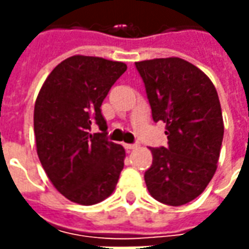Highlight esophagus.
Segmentation results:
<instances>
[{
  "instance_id": "34e87169",
  "label": "esophagus",
  "mask_w": 249,
  "mask_h": 249,
  "mask_svg": "<svg viewBox=\"0 0 249 249\" xmlns=\"http://www.w3.org/2000/svg\"><path fill=\"white\" fill-rule=\"evenodd\" d=\"M139 145L137 144H124V148L126 149H134V148H137Z\"/></svg>"
}]
</instances>
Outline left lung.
<instances>
[{"label": "left lung", "instance_id": "1", "mask_svg": "<svg viewBox=\"0 0 249 249\" xmlns=\"http://www.w3.org/2000/svg\"><path fill=\"white\" fill-rule=\"evenodd\" d=\"M154 122H163L167 147L149 148L144 178L149 194L172 206L201 196L215 175L223 141V116L213 83L181 58L136 62Z\"/></svg>", "mask_w": 249, "mask_h": 249}]
</instances>
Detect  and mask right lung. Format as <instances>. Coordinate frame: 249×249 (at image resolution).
I'll list each match as a JSON object with an SVG mask.
<instances>
[{
  "instance_id": "add662e5",
  "label": "right lung",
  "mask_w": 249,
  "mask_h": 249,
  "mask_svg": "<svg viewBox=\"0 0 249 249\" xmlns=\"http://www.w3.org/2000/svg\"><path fill=\"white\" fill-rule=\"evenodd\" d=\"M126 63L74 55L45 79L34 105L37 155L53 187L69 201L94 205L113 193L124 148L107 137L101 105ZM98 125L101 133H91Z\"/></svg>"
}]
</instances>
